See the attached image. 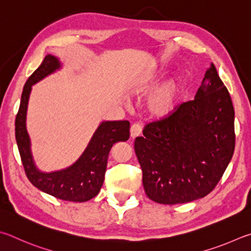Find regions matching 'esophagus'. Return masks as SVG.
<instances>
[{
	"label": "esophagus",
	"mask_w": 251,
	"mask_h": 251,
	"mask_svg": "<svg viewBox=\"0 0 251 251\" xmlns=\"http://www.w3.org/2000/svg\"><path fill=\"white\" fill-rule=\"evenodd\" d=\"M142 132V126L139 123H134V125L131 126L130 129V133H131V138L135 139L137 137H139L140 134Z\"/></svg>",
	"instance_id": "obj_1"
}]
</instances>
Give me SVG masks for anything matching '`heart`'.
Returning <instances> with one entry per match:
<instances>
[{
  "instance_id": "heart-1",
  "label": "heart",
  "mask_w": 251,
  "mask_h": 251,
  "mask_svg": "<svg viewBox=\"0 0 251 251\" xmlns=\"http://www.w3.org/2000/svg\"><path fill=\"white\" fill-rule=\"evenodd\" d=\"M161 76L162 72L159 75L152 76L150 80L155 81ZM187 82V74L182 72L163 83L149 100V110L153 116L164 118L173 113L186 90Z\"/></svg>"
}]
</instances>
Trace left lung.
I'll return each mask as SVG.
<instances>
[{"label":"left lung","mask_w":251,"mask_h":251,"mask_svg":"<svg viewBox=\"0 0 251 251\" xmlns=\"http://www.w3.org/2000/svg\"><path fill=\"white\" fill-rule=\"evenodd\" d=\"M235 110L214 64L195 99L144 126L134 142L148 197L183 204L205 197L221 181L235 150Z\"/></svg>","instance_id":"left-lung-1"}]
</instances>
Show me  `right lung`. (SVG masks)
<instances>
[{
	"label": "right lung",
	"mask_w": 251,
	"mask_h": 251,
	"mask_svg": "<svg viewBox=\"0 0 251 251\" xmlns=\"http://www.w3.org/2000/svg\"><path fill=\"white\" fill-rule=\"evenodd\" d=\"M61 68L58 57L47 55L23 88L21 104L15 119V138L26 176L35 187L56 199L68 201H87L98 194L104 181L109 152L114 143L130 137V122L102 121L95 131L85 151L68 168L43 172L33 159L30 139L26 129V114L32 86Z\"/></svg>",
	"instance_id": "right-lung-1"
}]
</instances>
